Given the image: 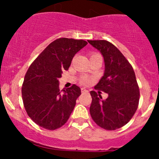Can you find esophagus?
I'll use <instances>...</instances> for the list:
<instances>
[{
	"mask_svg": "<svg viewBox=\"0 0 159 159\" xmlns=\"http://www.w3.org/2000/svg\"><path fill=\"white\" fill-rule=\"evenodd\" d=\"M81 92L82 93H87V92H89V91H88V90H86L85 89H81Z\"/></svg>",
	"mask_w": 159,
	"mask_h": 159,
	"instance_id": "esophagus-1",
	"label": "esophagus"
}]
</instances>
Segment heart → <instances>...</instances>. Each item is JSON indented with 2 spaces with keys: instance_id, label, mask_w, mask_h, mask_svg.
<instances>
[{
  "instance_id": "heart-1",
  "label": "heart",
  "mask_w": 159,
  "mask_h": 159,
  "mask_svg": "<svg viewBox=\"0 0 159 159\" xmlns=\"http://www.w3.org/2000/svg\"><path fill=\"white\" fill-rule=\"evenodd\" d=\"M97 54H93L91 56H93V55H97ZM81 83H82L83 84H85V85H88V84H89V83H90L89 79H88L87 78H84H84H81Z\"/></svg>"
}]
</instances>
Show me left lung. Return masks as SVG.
Returning <instances> with one entry per match:
<instances>
[{
    "label": "left lung",
    "mask_w": 159,
    "mask_h": 159,
    "mask_svg": "<svg viewBox=\"0 0 159 159\" xmlns=\"http://www.w3.org/2000/svg\"><path fill=\"white\" fill-rule=\"evenodd\" d=\"M88 41L102 53L105 61L104 75L94 89L108 94L102 100L100 91L90 92L92 98L90 114L102 129H120L131 119L139 106L140 93L135 74L122 53L109 41Z\"/></svg>",
    "instance_id": "8db88e82"
}]
</instances>
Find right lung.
Instances as JSON below:
<instances>
[{"instance_id": "right-lung-1", "label": "right lung", "mask_w": 159, "mask_h": 159, "mask_svg": "<svg viewBox=\"0 0 159 159\" xmlns=\"http://www.w3.org/2000/svg\"><path fill=\"white\" fill-rule=\"evenodd\" d=\"M87 44L84 40L58 38L30 65L22 85V99L28 116L38 125L55 130L68 120L81 89L73 84L61 92L58 78L62 70H68L75 54Z\"/></svg>"}]
</instances>
